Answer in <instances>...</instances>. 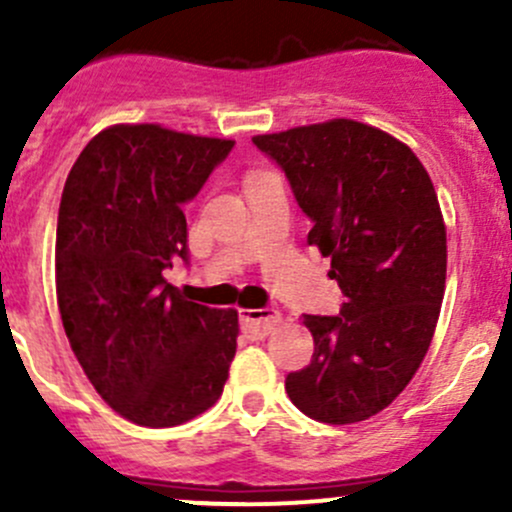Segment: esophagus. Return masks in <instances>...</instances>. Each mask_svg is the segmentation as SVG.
Instances as JSON below:
<instances>
[{
  "label": "esophagus",
  "mask_w": 512,
  "mask_h": 512,
  "mask_svg": "<svg viewBox=\"0 0 512 512\" xmlns=\"http://www.w3.org/2000/svg\"><path fill=\"white\" fill-rule=\"evenodd\" d=\"M240 322L245 332L265 337L280 322V312H275V309H240Z\"/></svg>",
  "instance_id": "obj_1"
}]
</instances>
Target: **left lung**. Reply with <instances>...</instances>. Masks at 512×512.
Instances as JSON below:
<instances>
[{
    "label": "left lung",
    "mask_w": 512,
    "mask_h": 512,
    "mask_svg": "<svg viewBox=\"0 0 512 512\" xmlns=\"http://www.w3.org/2000/svg\"><path fill=\"white\" fill-rule=\"evenodd\" d=\"M285 170L307 242L332 257L337 317L304 314L309 366L285 389L314 421H366L414 379L446 289V225L436 190L406 143L352 118L252 138Z\"/></svg>",
    "instance_id": "8db88e82"
}]
</instances>
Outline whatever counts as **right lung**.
Masks as SVG:
<instances>
[{
    "label": "right lung",
    "instance_id": "obj_1",
    "mask_svg": "<svg viewBox=\"0 0 512 512\" xmlns=\"http://www.w3.org/2000/svg\"><path fill=\"white\" fill-rule=\"evenodd\" d=\"M235 141L118 123L81 151L56 225V299L81 369L116 414L168 428L223 394L235 309L188 302L163 272L188 262L183 205Z\"/></svg>",
    "mask_w": 512,
    "mask_h": 512
}]
</instances>
